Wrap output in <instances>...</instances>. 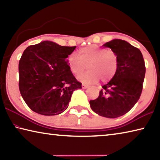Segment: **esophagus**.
<instances>
[{"mask_svg":"<svg viewBox=\"0 0 160 160\" xmlns=\"http://www.w3.org/2000/svg\"><path fill=\"white\" fill-rule=\"evenodd\" d=\"M88 85H85V84H82V88H83V89H86V88H88Z\"/></svg>","mask_w":160,"mask_h":160,"instance_id":"34e87169","label":"esophagus"}]
</instances>
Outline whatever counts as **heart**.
<instances>
[{
    "mask_svg": "<svg viewBox=\"0 0 160 160\" xmlns=\"http://www.w3.org/2000/svg\"><path fill=\"white\" fill-rule=\"evenodd\" d=\"M79 57L71 54L67 59L70 72L78 75L86 68L89 70L78 76V80L85 83H94L100 79L107 82L114 76L118 67V58L112 50L90 46L78 51Z\"/></svg>",
    "mask_w": 160,
    "mask_h": 160,
    "instance_id": "b5f03b06",
    "label": "heart"
}]
</instances>
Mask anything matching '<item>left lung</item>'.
I'll return each instance as SVG.
<instances>
[{
    "label": "left lung",
    "mask_w": 160,
    "mask_h": 160,
    "mask_svg": "<svg viewBox=\"0 0 160 160\" xmlns=\"http://www.w3.org/2000/svg\"><path fill=\"white\" fill-rule=\"evenodd\" d=\"M103 47L116 53L118 67L112 79L102 86L99 97L90 100V107L99 116L117 118L128 112L141 95L145 61L141 51L124 40L113 39Z\"/></svg>",
    "instance_id": "obj_1"
}]
</instances>
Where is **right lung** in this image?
Instances as JSON below:
<instances>
[{
  "instance_id": "add662e5",
  "label": "right lung",
  "mask_w": 160,
  "mask_h": 160,
  "mask_svg": "<svg viewBox=\"0 0 160 160\" xmlns=\"http://www.w3.org/2000/svg\"><path fill=\"white\" fill-rule=\"evenodd\" d=\"M75 48L44 41L24 51L19 62V89L33 112L44 116L63 113L73 91L82 88L66 60Z\"/></svg>"
}]
</instances>
